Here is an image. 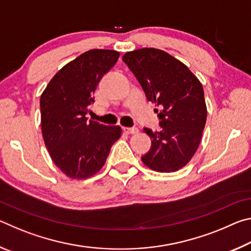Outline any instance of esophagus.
<instances>
[{
	"label": "esophagus",
	"mask_w": 251,
	"mask_h": 251,
	"mask_svg": "<svg viewBox=\"0 0 251 251\" xmlns=\"http://www.w3.org/2000/svg\"><path fill=\"white\" fill-rule=\"evenodd\" d=\"M123 130H124L126 134H129V135H134L138 133V128H136V127H124Z\"/></svg>",
	"instance_id": "obj_1"
}]
</instances>
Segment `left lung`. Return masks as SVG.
Returning <instances> with one entry per match:
<instances>
[{
    "label": "left lung",
    "instance_id": "1",
    "mask_svg": "<svg viewBox=\"0 0 251 251\" xmlns=\"http://www.w3.org/2000/svg\"><path fill=\"white\" fill-rule=\"evenodd\" d=\"M123 61L142 85L147 100L159 106L158 131L144 128L151 139L142 157L147 167L173 173L186 166L201 144L207 120L203 88L184 63L158 49L127 52Z\"/></svg>",
    "mask_w": 251,
    "mask_h": 251
}]
</instances>
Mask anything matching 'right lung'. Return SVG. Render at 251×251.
<instances>
[{
  "label": "right lung",
  "instance_id": "right-lung-1",
  "mask_svg": "<svg viewBox=\"0 0 251 251\" xmlns=\"http://www.w3.org/2000/svg\"><path fill=\"white\" fill-rule=\"evenodd\" d=\"M117 50H90L63 66L42 93L41 126L54 164L73 179H86L104 166L120 126L87 121L93 95L116 64Z\"/></svg>",
  "mask_w": 251,
  "mask_h": 251
}]
</instances>
